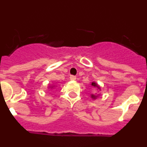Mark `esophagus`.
I'll return each instance as SVG.
<instances>
[{
  "label": "esophagus",
  "mask_w": 147,
  "mask_h": 147,
  "mask_svg": "<svg viewBox=\"0 0 147 147\" xmlns=\"http://www.w3.org/2000/svg\"><path fill=\"white\" fill-rule=\"evenodd\" d=\"M76 77L75 76H74V75H71L70 76V80H73V81H74V80H76Z\"/></svg>",
  "instance_id": "34e87169"
}]
</instances>
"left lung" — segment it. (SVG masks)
<instances>
[{
	"instance_id": "obj_1",
	"label": "left lung",
	"mask_w": 147,
	"mask_h": 147,
	"mask_svg": "<svg viewBox=\"0 0 147 147\" xmlns=\"http://www.w3.org/2000/svg\"><path fill=\"white\" fill-rule=\"evenodd\" d=\"M91 85H93V87H96V88H98V89H99V86H98V85H97V84L96 82H92ZM91 97L93 98H96V96H94V95H91Z\"/></svg>"
}]
</instances>
